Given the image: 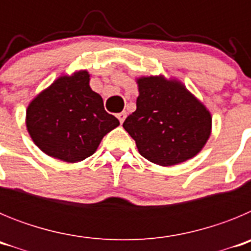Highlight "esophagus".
<instances>
[{"instance_id": "obj_1", "label": "esophagus", "mask_w": 251, "mask_h": 251, "mask_svg": "<svg viewBox=\"0 0 251 251\" xmlns=\"http://www.w3.org/2000/svg\"><path fill=\"white\" fill-rule=\"evenodd\" d=\"M117 117H118L119 122H121V124H122L124 122V119L127 118V113H126V112H121V113H118V114H117Z\"/></svg>"}]
</instances>
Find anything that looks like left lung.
Listing matches in <instances>:
<instances>
[{
  "label": "left lung",
  "instance_id": "obj_1",
  "mask_svg": "<svg viewBox=\"0 0 251 251\" xmlns=\"http://www.w3.org/2000/svg\"><path fill=\"white\" fill-rule=\"evenodd\" d=\"M137 109L123 128L138 152L159 166H174L202 150L211 133V114L177 80L143 76L138 80Z\"/></svg>",
  "mask_w": 251,
  "mask_h": 251
}]
</instances>
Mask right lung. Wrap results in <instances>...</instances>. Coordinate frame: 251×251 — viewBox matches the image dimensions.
<instances>
[{
    "instance_id": "add662e5",
    "label": "right lung",
    "mask_w": 251,
    "mask_h": 251,
    "mask_svg": "<svg viewBox=\"0 0 251 251\" xmlns=\"http://www.w3.org/2000/svg\"><path fill=\"white\" fill-rule=\"evenodd\" d=\"M85 70L64 75L40 93L26 110V127L35 145L64 162L92 156L106 133L119 126L89 86Z\"/></svg>"
}]
</instances>
